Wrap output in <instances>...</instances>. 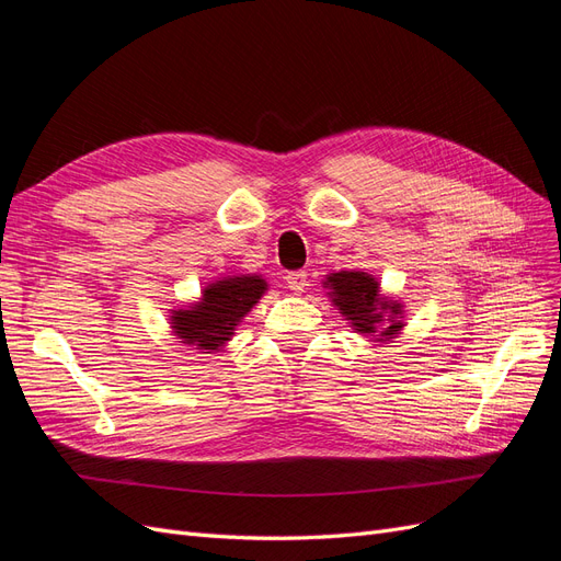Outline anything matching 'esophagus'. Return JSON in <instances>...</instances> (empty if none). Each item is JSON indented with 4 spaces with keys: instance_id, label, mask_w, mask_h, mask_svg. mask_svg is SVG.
<instances>
[{
    "instance_id": "1",
    "label": "esophagus",
    "mask_w": 561,
    "mask_h": 561,
    "mask_svg": "<svg viewBox=\"0 0 561 561\" xmlns=\"http://www.w3.org/2000/svg\"><path fill=\"white\" fill-rule=\"evenodd\" d=\"M285 285L290 287L295 295H299L309 287V274H307V271H293V274L285 276Z\"/></svg>"
}]
</instances>
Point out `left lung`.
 <instances>
[{"instance_id": "left-lung-1", "label": "left lung", "mask_w": 561, "mask_h": 561, "mask_svg": "<svg viewBox=\"0 0 561 561\" xmlns=\"http://www.w3.org/2000/svg\"><path fill=\"white\" fill-rule=\"evenodd\" d=\"M322 285L328 287L332 304L355 332L377 336V342H388L402 330V304L381 297L377 278L365 271H339V274H330Z\"/></svg>"}]
</instances>
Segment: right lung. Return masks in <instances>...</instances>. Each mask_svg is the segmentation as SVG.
<instances>
[{
    "instance_id": "add662e5",
    "label": "right lung",
    "mask_w": 561,
    "mask_h": 561,
    "mask_svg": "<svg viewBox=\"0 0 561 561\" xmlns=\"http://www.w3.org/2000/svg\"><path fill=\"white\" fill-rule=\"evenodd\" d=\"M266 290L268 285L262 276L219 278L201 293V299L190 309L173 311L171 328L182 344L196 346L201 353L219 351Z\"/></svg>"
}]
</instances>
